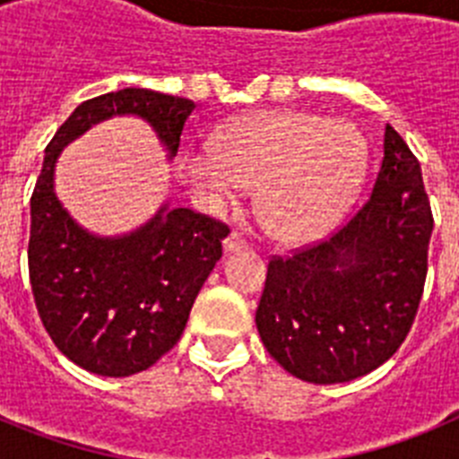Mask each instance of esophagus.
Returning a JSON list of instances; mask_svg holds the SVG:
<instances>
[{
    "label": "esophagus",
    "mask_w": 459,
    "mask_h": 459,
    "mask_svg": "<svg viewBox=\"0 0 459 459\" xmlns=\"http://www.w3.org/2000/svg\"><path fill=\"white\" fill-rule=\"evenodd\" d=\"M222 248H225V253H241V250L248 248V243H246V238H243L241 234L232 232L227 234V238L222 241Z\"/></svg>",
    "instance_id": "34e87169"
}]
</instances>
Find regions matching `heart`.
<instances>
[{"label":"heart","instance_id":"b5f03b06","mask_svg":"<svg viewBox=\"0 0 459 459\" xmlns=\"http://www.w3.org/2000/svg\"><path fill=\"white\" fill-rule=\"evenodd\" d=\"M363 172L366 144L356 128L294 109L238 117L216 149L181 158L184 179L213 202L259 184V213L285 241L328 232L356 200Z\"/></svg>","mask_w":459,"mask_h":459}]
</instances>
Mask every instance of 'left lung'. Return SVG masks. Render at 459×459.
Wrapping results in <instances>:
<instances>
[{
  "mask_svg": "<svg viewBox=\"0 0 459 459\" xmlns=\"http://www.w3.org/2000/svg\"><path fill=\"white\" fill-rule=\"evenodd\" d=\"M435 227L419 158L386 124L372 193L326 238L273 255L255 322L266 351L310 384L377 370L407 338Z\"/></svg>",
  "mask_w": 459,
  "mask_h": 459,
  "instance_id": "1",
  "label": "left lung"
}]
</instances>
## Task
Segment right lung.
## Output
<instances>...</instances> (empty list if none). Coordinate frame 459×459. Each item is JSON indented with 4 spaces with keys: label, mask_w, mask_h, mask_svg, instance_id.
I'll return each instance as SVG.
<instances>
[{
    "label": "right lung",
    "mask_w": 459,
    "mask_h": 459,
    "mask_svg": "<svg viewBox=\"0 0 459 459\" xmlns=\"http://www.w3.org/2000/svg\"><path fill=\"white\" fill-rule=\"evenodd\" d=\"M195 103L152 89H119L84 100L46 149L31 193L30 282L48 335L75 366L103 377L147 370L179 342L195 296L222 255L225 222L190 209L158 211L137 232L91 237L52 190L64 144L112 115H137L177 156Z\"/></svg>",
    "instance_id": "obj_1"
}]
</instances>
